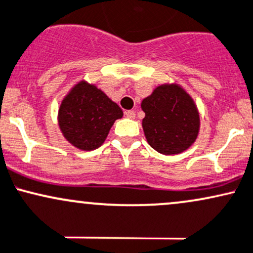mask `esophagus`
Instances as JSON below:
<instances>
[{"instance_id":"34e87169","label":"esophagus","mask_w":253,"mask_h":253,"mask_svg":"<svg viewBox=\"0 0 253 253\" xmlns=\"http://www.w3.org/2000/svg\"><path fill=\"white\" fill-rule=\"evenodd\" d=\"M124 113H126V116L127 118H130V119L135 118V111H132V110H129V111H126Z\"/></svg>"}]
</instances>
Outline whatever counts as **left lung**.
Returning <instances> with one entry per match:
<instances>
[{
    "mask_svg": "<svg viewBox=\"0 0 253 253\" xmlns=\"http://www.w3.org/2000/svg\"><path fill=\"white\" fill-rule=\"evenodd\" d=\"M142 121L149 146L165 155L179 154L194 143L200 115L188 93L178 84H161L142 100Z\"/></svg>",
    "mask_w": 253,
    "mask_h": 253,
    "instance_id": "obj_1",
    "label": "left lung"
}]
</instances>
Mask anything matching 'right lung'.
Instances as JSON below:
<instances>
[{
  "instance_id": "1",
  "label": "right lung",
  "mask_w": 253,
  "mask_h": 253,
  "mask_svg": "<svg viewBox=\"0 0 253 253\" xmlns=\"http://www.w3.org/2000/svg\"><path fill=\"white\" fill-rule=\"evenodd\" d=\"M123 111L94 84L80 81L62 100L58 126L73 146L82 150L99 148Z\"/></svg>"
}]
</instances>
